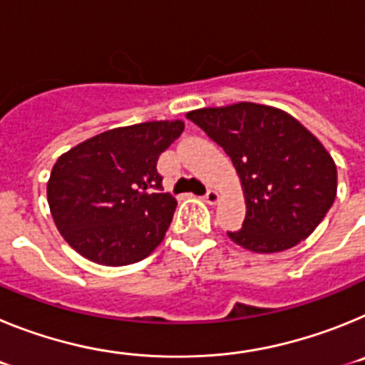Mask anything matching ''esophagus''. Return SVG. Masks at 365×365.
Masks as SVG:
<instances>
[{
  "instance_id": "esophagus-1",
  "label": "esophagus",
  "mask_w": 365,
  "mask_h": 365,
  "mask_svg": "<svg viewBox=\"0 0 365 365\" xmlns=\"http://www.w3.org/2000/svg\"><path fill=\"white\" fill-rule=\"evenodd\" d=\"M202 199H205L208 205H215V202L219 201V193L215 192V190H208V192L205 193V197H202Z\"/></svg>"
}]
</instances>
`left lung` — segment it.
I'll return each instance as SVG.
<instances>
[{
  "label": "left lung",
  "mask_w": 365,
  "mask_h": 365,
  "mask_svg": "<svg viewBox=\"0 0 365 365\" xmlns=\"http://www.w3.org/2000/svg\"><path fill=\"white\" fill-rule=\"evenodd\" d=\"M186 117L232 159L247 215L234 243L259 254L292 248L314 232L336 197V164L294 117L270 106L240 102Z\"/></svg>",
  "instance_id": "8db88e82"
}]
</instances>
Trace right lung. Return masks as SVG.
<instances>
[{
    "label": "right lung",
    "mask_w": 365,
    "mask_h": 365,
    "mask_svg": "<svg viewBox=\"0 0 365 365\" xmlns=\"http://www.w3.org/2000/svg\"><path fill=\"white\" fill-rule=\"evenodd\" d=\"M182 130V120L115 128L56 160L47 201L58 232L80 256L122 267L159 247L177 201L163 192L157 159Z\"/></svg>",
    "instance_id": "1"
}]
</instances>
